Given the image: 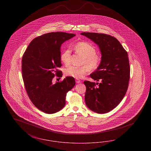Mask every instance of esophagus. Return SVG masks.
I'll return each mask as SVG.
<instances>
[{
    "label": "esophagus",
    "mask_w": 151,
    "mask_h": 151,
    "mask_svg": "<svg viewBox=\"0 0 151 151\" xmlns=\"http://www.w3.org/2000/svg\"><path fill=\"white\" fill-rule=\"evenodd\" d=\"M75 81H76V83L77 84H79V83H80L81 82V81H80V80L78 79H75Z\"/></svg>",
    "instance_id": "esophagus-1"
}]
</instances>
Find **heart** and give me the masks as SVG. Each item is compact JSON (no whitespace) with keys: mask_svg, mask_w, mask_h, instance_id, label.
I'll return each mask as SVG.
<instances>
[{"mask_svg":"<svg viewBox=\"0 0 151 151\" xmlns=\"http://www.w3.org/2000/svg\"><path fill=\"white\" fill-rule=\"evenodd\" d=\"M77 52L83 56L81 61L82 65H69L64 70L65 76L76 79L83 78L90 71H94L100 66L101 58L96 54V50L93 45L86 42H79L75 46ZM71 50L67 48L63 51L60 56L61 62L65 65H69L71 62Z\"/></svg>","mask_w":151,"mask_h":151,"instance_id":"1","label":"heart"}]
</instances>
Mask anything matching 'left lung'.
<instances>
[{"label":"left lung","mask_w":151,"mask_h":151,"mask_svg":"<svg viewBox=\"0 0 151 151\" xmlns=\"http://www.w3.org/2000/svg\"><path fill=\"white\" fill-rule=\"evenodd\" d=\"M81 35L96 43L102 55L100 66L90 75L100 83L84 82L86 86V104L93 111L106 113L119 104L128 89L130 75L128 54L113 36L89 32Z\"/></svg>","instance_id":"left-lung-1"}]
</instances>
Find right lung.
I'll return each instance as SVG.
<instances>
[{"instance_id": "right-lung-1", "label": "right lung", "mask_w": 151, "mask_h": 151, "mask_svg": "<svg viewBox=\"0 0 151 151\" xmlns=\"http://www.w3.org/2000/svg\"><path fill=\"white\" fill-rule=\"evenodd\" d=\"M75 36L65 32H51L35 38L29 43L22 58V75L26 91L36 108L46 114L60 111L65 105L67 93L75 85L73 78L67 76L53 84L58 70L62 66L60 47Z\"/></svg>"}]
</instances>
